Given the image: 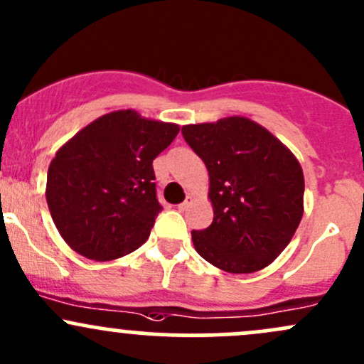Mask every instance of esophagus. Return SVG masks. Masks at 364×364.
Instances as JSON below:
<instances>
[{
	"mask_svg": "<svg viewBox=\"0 0 364 364\" xmlns=\"http://www.w3.org/2000/svg\"><path fill=\"white\" fill-rule=\"evenodd\" d=\"M191 203H193V198L191 196H187V199L183 203H181V205H178V212H186L187 208H189V205Z\"/></svg>",
	"mask_w": 364,
	"mask_h": 364,
	"instance_id": "1",
	"label": "esophagus"
}]
</instances>
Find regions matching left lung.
Returning <instances> with one entry per match:
<instances>
[{
	"label": "left lung",
	"mask_w": 364,
	"mask_h": 364,
	"mask_svg": "<svg viewBox=\"0 0 364 364\" xmlns=\"http://www.w3.org/2000/svg\"><path fill=\"white\" fill-rule=\"evenodd\" d=\"M182 135L210 175L213 222L193 230L196 252L232 274L267 267L302 220L300 163L271 132L241 116L186 124Z\"/></svg>",
	"instance_id": "1"
}]
</instances>
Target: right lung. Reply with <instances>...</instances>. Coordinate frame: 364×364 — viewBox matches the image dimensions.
I'll return each instance as SVG.
<instances>
[{"label":"right lung","mask_w":364,"mask_h":364,"mask_svg":"<svg viewBox=\"0 0 364 364\" xmlns=\"http://www.w3.org/2000/svg\"><path fill=\"white\" fill-rule=\"evenodd\" d=\"M178 130V124L127 109L100 116L57 151L46 177V203L74 252L105 262L146 243L163 210L152 159Z\"/></svg>","instance_id":"obj_1"}]
</instances>
